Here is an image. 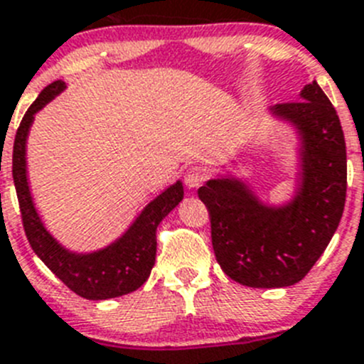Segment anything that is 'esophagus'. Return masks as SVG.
I'll return each mask as SVG.
<instances>
[{"label":"esophagus","mask_w":364,"mask_h":364,"mask_svg":"<svg viewBox=\"0 0 364 364\" xmlns=\"http://www.w3.org/2000/svg\"><path fill=\"white\" fill-rule=\"evenodd\" d=\"M205 179H207V176H205L203 170L200 168H188L185 172V185L188 186V188H198V186L203 185Z\"/></svg>","instance_id":"esophagus-1"}]
</instances>
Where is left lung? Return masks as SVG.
Wrapping results in <instances>:
<instances>
[{
    "label": "left lung",
    "mask_w": 364,
    "mask_h": 364,
    "mask_svg": "<svg viewBox=\"0 0 364 364\" xmlns=\"http://www.w3.org/2000/svg\"><path fill=\"white\" fill-rule=\"evenodd\" d=\"M300 139L296 191L284 205H267L235 176L208 179L198 188L210 216L218 264L249 287L300 282L339 227L346 201V144L339 115L317 82L300 100L269 107Z\"/></svg>",
    "instance_id": "left-lung-1"
}]
</instances>
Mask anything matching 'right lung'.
<instances>
[{
  "instance_id": "1",
  "label": "right lung",
  "mask_w": 364,
  "mask_h": 364,
  "mask_svg": "<svg viewBox=\"0 0 364 364\" xmlns=\"http://www.w3.org/2000/svg\"><path fill=\"white\" fill-rule=\"evenodd\" d=\"M65 90L62 80L46 87L31 104L16 132L12 150V178L20 201L23 229L38 258L65 286L87 300H106L128 295L143 286L156 264L157 225L183 200V183L176 181L141 210L121 238L93 252H75L53 238L34 207L27 179V137L34 115Z\"/></svg>"
}]
</instances>
